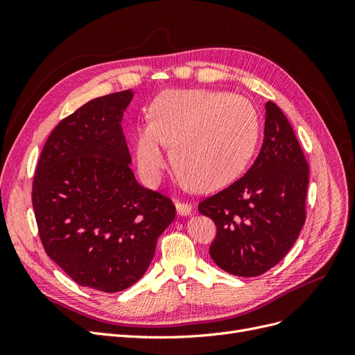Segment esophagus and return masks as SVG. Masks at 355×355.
<instances>
[{
    "instance_id": "34e87169",
    "label": "esophagus",
    "mask_w": 355,
    "mask_h": 355,
    "mask_svg": "<svg viewBox=\"0 0 355 355\" xmlns=\"http://www.w3.org/2000/svg\"><path fill=\"white\" fill-rule=\"evenodd\" d=\"M176 211L179 216H188L192 211V207L188 202H176Z\"/></svg>"
}]
</instances>
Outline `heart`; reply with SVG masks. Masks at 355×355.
<instances>
[{
    "instance_id": "b5f03b06",
    "label": "heart",
    "mask_w": 355,
    "mask_h": 355,
    "mask_svg": "<svg viewBox=\"0 0 355 355\" xmlns=\"http://www.w3.org/2000/svg\"><path fill=\"white\" fill-rule=\"evenodd\" d=\"M149 118L135 135L137 167L148 185L163 176L164 144L189 185L216 189L243 173L259 141L254 106L227 92L167 90L151 105Z\"/></svg>"
}]
</instances>
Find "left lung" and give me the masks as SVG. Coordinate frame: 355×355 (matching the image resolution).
Here are the masks:
<instances>
[{
  "label": "left lung",
  "mask_w": 355,
  "mask_h": 355,
  "mask_svg": "<svg viewBox=\"0 0 355 355\" xmlns=\"http://www.w3.org/2000/svg\"><path fill=\"white\" fill-rule=\"evenodd\" d=\"M309 167L283 111L265 103L261 153L237 182L198 204L216 223L210 256L232 275L256 277L292 249L305 223Z\"/></svg>",
  "instance_id": "8db88e82"
}]
</instances>
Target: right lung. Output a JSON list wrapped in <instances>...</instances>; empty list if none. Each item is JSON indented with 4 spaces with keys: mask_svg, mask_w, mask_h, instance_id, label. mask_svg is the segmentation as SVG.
Wrapping results in <instances>:
<instances>
[{
    "mask_svg": "<svg viewBox=\"0 0 355 355\" xmlns=\"http://www.w3.org/2000/svg\"><path fill=\"white\" fill-rule=\"evenodd\" d=\"M132 90L96 98L55 127L32 184L38 232L75 283L106 293L133 286L175 220L171 200L137 184L123 135Z\"/></svg>",
    "mask_w": 355,
    "mask_h": 355,
    "instance_id": "add662e5",
    "label": "right lung"
}]
</instances>
